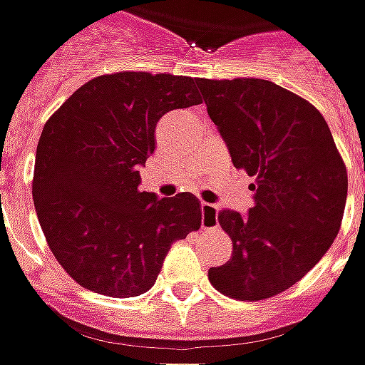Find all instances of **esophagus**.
I'll use <instances>...</instances> for the list:
<instances>
[{
    "instance_id": "esophagus-1",
    "label": "esophagus",
    "mask_w": 365,
    "mask_h": 365,
    "mask_svg": "<svg viewBox=\"0 0 365 365\" xmlns=\"http://www.w3.org/2000/svg\"><path fill=\"white\" fill-rule=\"evenodd\" d=\"M202 229H218V208L214 204H202Z\"/></svg>"
}]
</instances>
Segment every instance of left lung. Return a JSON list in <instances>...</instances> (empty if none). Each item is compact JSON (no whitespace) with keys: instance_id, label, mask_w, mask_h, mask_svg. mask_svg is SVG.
<instances>
[{"instance_id":"1","label":"left lung","mask_w":365,"mask_h":365,"mask_svg":"<svg viewBox=\"0 0 365 365\" xmlns=\"http://www.w3.org/2000/svg\"><path fill=\"white\" fill-rule=\"evenodd\" d=\"M198 88L232 165L257 180L249 212H218L232 255L208 279L237 300L276 296L307 276L339 232L343 159L321 112L288 89L265 79H198Z\"/></svg>"}]
</instances>
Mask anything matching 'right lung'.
I'll list each match as a JSON object with an SVG mask.
<instances>
[{
    "label": "right lung",
    "mask_w": 365,
    "mask_h": 365,
    "mask_svg": "<svg viewBox=\"0 0 365 365\" xmlns=\"http://www.w3.org/2000/svg\"><path fill=\"white\" fill-rule=\"evenodd\" d=\"M198 79L114 73L88 81L44 124L32 198L63 269L91 292L151 290L169 247L200 229L196 196L140 192L163 114L202 103Z\"/></svg>",
    "instance_id": "obj_1"
}]
</instances>
